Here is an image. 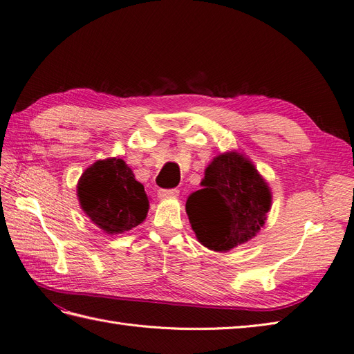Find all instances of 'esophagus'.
<instances>
[{"label": "esophagus", "instance_id": "1", "mask_svg": "<svg viewBox=\"0 0 354 354\" xmlns=\"http://www.w3.org/2000/svg\"><path fill=\"white\" fill-rule=\"evenodd\" d=\"M157 195H159V198H175L179 195V191L176 188H172V189H160L159 192H157Z\"/></svg>", "mask_w": 354, "mask_h": 354}]
</instances>
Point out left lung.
Segmentation results:
<instances>
[{
  "instance_id": "left-lung-1",
  "label": "left lung",
  "mask_w": 354,
  "mask_h": 354,
  "mask_svg": "<svg viewBox=\"0 0 354 354\" xmlns=\"http://www.w3.org/2000/svg\"><path fill=\"white\" fill-rule=\"evenodd\" d=\"M201 187L185 208L204 246L227 252L257 236L271 208V191L251 160L236 151L218 154L205 169Z\"/></svg>"
}]
</instances>
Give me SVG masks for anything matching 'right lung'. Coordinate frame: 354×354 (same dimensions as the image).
Returning a JSON list of instances; mask_svg holds the SVG:
<instances>
[{
	"label": "right lung",
	"mask_w": 354,
	"mask_h": 354,
	"mask_svg": "<svg viewBox=\"0 0 354 354\" xmlns=\"http://www.w3.org/2000/svg\"><path fill=\"white\" fill-rule=\"evenodd\" d=\"M83 212L108 234L128 232L142 223L149 212L144 187L122 159L97 160L88 166L77 184Z\"/></svg>",
	"instance_id": "obj_1"
}]
</instances>
